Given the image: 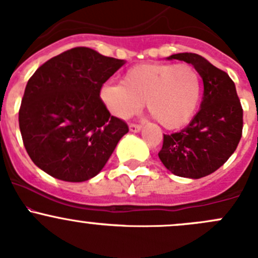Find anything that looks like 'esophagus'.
<instances>
[{"mask_svg":"<svg viewBox=\"0 0 258 258\" xmlns=\"http://www.w3.org/2000/svg\"><path fill=\"white\" fill-rule=\"evenodd\" d=\"M141 130H142L141 124H135V123L130 124V131L134 132V134H137V132H140Z\"/></svg>","mask_w":258,"mask_h":258,"instance_id":"obj_1","label":"esophagus"}]
</instances>
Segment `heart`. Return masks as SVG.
Instances as JSON below:
<instances>
[{"label":"heart","instance_id":"heart-1","mask_svg":"<svg viewBox=\"0 0 258 258\" xmlns=\"http://www.w3.org/2000/svg\"><path fill=\"white\" fill-rule=\"evenodd\" d=\"M202 81L199 71L187 63H144L130 69L122 83L101 87L100 98L108 112L127 119L146 107L167 130L184 126L199 108Z\"/></svg>","mask_w":258,"mask_h":258}]
</instances>
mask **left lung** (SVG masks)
<instances>
[{"instance_id": "obj_1", "label": "left lung", "mask_w": 258, "mask_h": 258, "mask_svg": "<svg viewBox=\"0 0 258 258\" xmlns=\"http://www.w3.org/2000/svg\"><path fill=\"white\" fill-rule=\"evenodd\" d=\"M167 59L191 63L204 81L199 112L179 132L163 135L161 162L179 177L197 179L221 167L237 148L243 111L236 86L226 72L196 53H176Z\"/></svg>"}]
</instances>
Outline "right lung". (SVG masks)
Here are the masks:
<instances>
[{"label": "right lung", "instance_id": "1", "mask_svg": "<svg viewBox=\"0 0 258 258\" xmlns=\"http://www.w3.org/2000/svg\"><path fill=\"white\" fill-rule=\"evenodd\" d=\"M124 63L76 47L38 67L18 112L23 145L38 168L66 182L88 181L101 172L128 127L111 116L100 90Z\"/></svg>", "mask_w": 258, "mask_h": 258}]
</instances>
